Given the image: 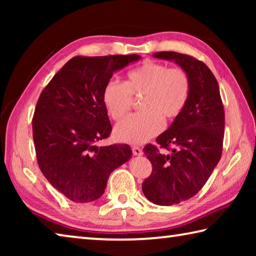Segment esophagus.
I'll use <instances>...</instances> for the list:
<instances>
[{
    "instance_id": "obj_1",
    "label": "esophagus",
    "mask_w": 256,
    "mask_h": 256,
    "mask_svg": "<svg viewBox=\"0 0 256 256\" xmlns=\"http://www.w3.org/2000/svg\"><path fill=\"white\" fill-rule=\"evenodd\" d=\"M132 152L134 156H141L144 154V151H142L141 148H138V146H133L132 148Z\"/></svg>"
}]
</instances>
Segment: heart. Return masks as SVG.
<instances>
[{
    "instance_id": "heart-1",
    "label": "heart",
    "mask_w": 256,
    "mask_h": 256,
    "mask_svg": "<svg viewBox=\"0 0 256 256\" xmlns=\"http://www.w3.org/2000/svg\"><path fill=\"white\" fill-rule=\"evenodd\" d=\"M190 92V80L183 68H170L148 60L130 71L124 84L108 81L102 102L110 118L120 122L133 105V97H141L140 112H134L115 130L118 140L131 144H144L164 128V118L174 120L182 114Z\"/></svg>"
}]
</instances>
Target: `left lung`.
<instances>
[{"instance_id":"obj_1","label":"left lung","mask_w":256,"mask_h":256,"mask_svg":"<svg viewBox=\"0 0 256 256\" xmlns=\"http://www.w3.org/2000/svg\"><path fill=\"white\" fill-rule=\"evenodd\" d=\"M154 56L174 60L190 80L184 110L156 138L157 146L144 149L152 164L142 183L144 194L154 204L172 206L196 196L222 158L224 110L218 82L202 60L176 52Z\"/></svg>"}]
</instances>
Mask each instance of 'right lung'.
<instances>
[{"label":"right lung","instance_id":"right-lung-1","mask_svg":"<svg viewBox=\"0 0 256 256\" xmlns=\"http://www.w3.org/2000/svg\"><path fill=\"white\" fill-rule=\"evenodd\" d=\"M140 55L74 56L38 98L32 118L37 162L47 180L76 203L97 200L110 172L132 157L128 144L97 146L110 136L102 90Z\"/></svg>","mask_w":256,"mask_h":256}]
</instances>
